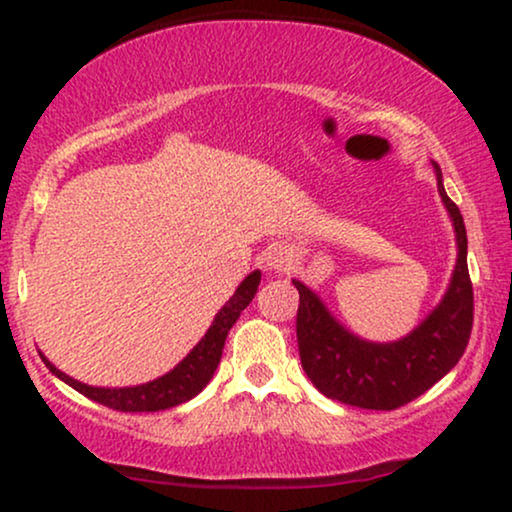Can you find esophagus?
<instances>
[{
    "label": "esophagus",
    "instance_id": "1",
    "mask_svg": "<svg viewBox=\"0 0 512 512\" xmlns=\"http://www.w3.org/2000/svg\"><path fill=\"white\" fill-rule=\"evenodd\" d=\"M265 263H268L270 270H277V272H286L293 265V256L289 249L284 247H277L272 249L268 256H265Z\"/></svg>",
    "mask_w": 512,
    "mask_h": 512
}]
</instances>
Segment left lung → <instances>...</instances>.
Here are the masks:
<instances>
[{
  "mask_svg": "<svg viewBox=\"0 0 512 512\" xmlns=\"http://www.w3.org/2000/svg\"><path fill=\"white\" fill-rule=\"evenodd\" d=\"M438 191L454 221L459 244L457 268L443 303L408 338L375 345L347 333L305 284L298 289L296 335L303 370L314 387L333 401L366 410H396L431 389L457 366L473 328V284L466 263V226L459 207L447 198L443 174Z\"/></svg>",
  "mask_w": 512,
  "mask_h": 512,
  "instance_id": "8db88e82",
  "label": "left lung"
}]
</instances>
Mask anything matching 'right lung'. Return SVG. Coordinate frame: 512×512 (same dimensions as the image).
<instances>
[{"label": "right lung", "mask_w": 512, "mask_h": 512, "mask_svg": "<svg viewBox=\"0 0 512 512\" xmlns=\"http://www.w3.org/2000/svg\"><path fill=\"white\" fill-rule=\"evenodd\" d=\"M258 282H261V272H251V275L237 286L233 298L221 307V312L216 314L214 324L209 326L205 338L193 347V352L167 375L158 377V380L153 382L139 384V387H125V389L88 387V384L76 382L69 375L62 373V370L55 368L46 356H41V359H44L48 370H51L53 375H58L62 382H67L69 387H74L79 394L88 396L90 401L107 405L111 410L156 412V410L174 408V405L186 403L188 398L200 394V391L205 389V384L212 380L214 370L221 361L223 345H226V335L230 328H233L235 321L240 319L244 307L251 303V298H254V293L258 289Z\"/></svg>", "instance_id": "obj_1"}]
</instances>
